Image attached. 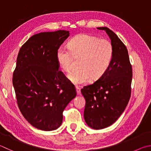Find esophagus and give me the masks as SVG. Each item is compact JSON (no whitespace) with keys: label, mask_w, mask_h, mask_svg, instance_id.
I'll use <instances>...</instances> for the list:
<instances>
[{"label":"esophagus","mask_w":151,"mask_h":151,"mask_svg":"<svg viewBox=\"0 0 151 151\" xmlns=\"http://www.w3.org/2000/svg\"><path fill=\"white\" fill-rule=\"evenodd\" d=\"M76 94L77 95H80L81 94V89L78 86H76Z\"/></svg>","instance_id":"1"}]
</instances>
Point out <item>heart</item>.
Returning a JSON list of instances; mask_svg holds the SVG:
<instances>
[{"label":"heart","mask_w":151,"mask_h":151,"mask_svg":"<svg viewBox=\"0 0 151 151\" xmlns=\"http://www.w3.org/2000/svg\"><path fill=\"white\" fill-rule=\"evenodd\" d=\"M68 48L61 46L56 53L59 66L64 71L70 69L73 56L81 57L78 67L68 75L75 84H84L91 78H100L110 65L114 54L113 45L109 41L98 37L81 34L71 39Z\"/></svg>","instance_id":"heart-1"}]
</instances>
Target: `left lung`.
Returning <instances> with one entry per match:
<instances>
[{"label":"left lung","instance_id":"8db88e82","mask_svg":"<svg viewBox=\"0 0 151 151\" xmlns=\"http://www.w3.org/2000/svg\"><path fill=\"white\" fill-rule=\"evenodd\" d=\"M114 54L106 73L92 84L85 86L81 93L86 100L84 117L86 124L102 129L113 124L124 111L131 96L132 67L127 47L115 33L106 27Z\"/></svg>","mask_w":151,"mask_h":151}]
</instances>
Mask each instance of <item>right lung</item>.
<instances>
[{"instance_id": "1", "label": "right lung", "mask_w": 151, "mask_h": 151, "mask_svg": "<svg viewBox=\"0 0 151 151\" xmlns=\"http://www.w3.org/2000/svg\"><path fill=\"white\" fill-rule=\"evenodd\" d=\"M69 32H42L22 46L12 83L22 114L38 129L53 131L61 126L63 112L76 96L75 87L61 71L56 59L58 48Z\"/></svg>"}]
</instances>
